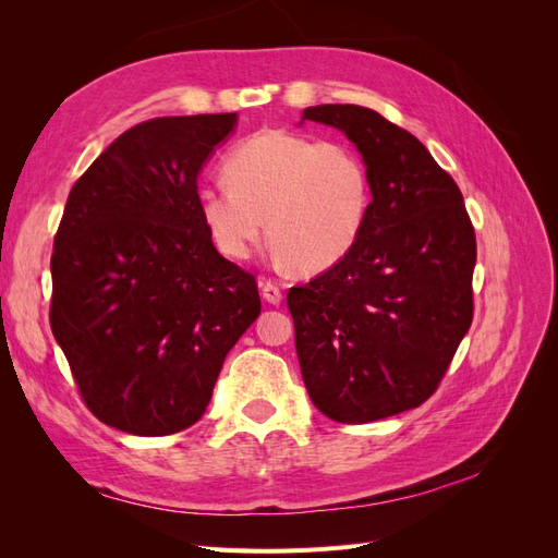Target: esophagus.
Masks as SVG:
<instances>
[{"label":"esophagus","instance_id":"esophagus-1","mask_svg":"<svg viewBox=\"0 0 558 558\" xmlns=\"http://www.w3.org/2000/svg\"><path fill=\"white\" fill-rule=\"evenodd\" d=\"M260 291H263V298L269 302V305H279L281 298H283L281 289H279L275 281H263L260 283Z\"/></svg>","mask_w":558,"mask_h":558}]
</instances>
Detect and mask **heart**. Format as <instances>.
<instances>
[{
    "instance_id": "b5f03b06",
    "label": "heart",
    "mask_w": 558,
    "mask_h": 558,
    "mask_svg": "<svg viewBox=\"0 0 558 558\" xmlns=\"http://www.w3.org/2000/svg\"><path fill=\"white\" fill-rule=\"evenodd\" d=\"M221 172L226 185L202 189L197 211L230 260H248L267 230L281 260L324 272L363 234L373 185L365 160L344 142L260 130L230 150Z\"/></svg>"
}]
</instances>
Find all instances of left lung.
Returning a JSON list of instances; mask_svg holds the SVG:
<instances>
[{
	"label": "left lung",
	"mask_w": 558,
	"mask_h": 558,
	"mask_svg": "<svg viewBox=\"0 0 558 558\" xmlns=\"http://www.w3.org/2000/svg\"><path fill=\"white\" fill-rule=\"evenodd\" d=\"M302 121L342 130L373 185L356 246L286 298L316 410L367 424L418 408L440 386L472 324L475 228L456 181L381 113L320 105Z\"/></svg>",
	"instance_id": "1"
}]
</instances>
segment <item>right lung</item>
Returning a JSON list of instances; mask_svg holds the SVG:
<instances>
[{
  "label": "right lung",
  "mask_w": 558,
  "mask_h": 558,
  "mask_svg": "<svg viewBox=\"0 0 558 558\" xmlns=\"http://www.w3.org/2000/svg\"><path fill=\"white\" fill-rule=\"evenodd\" d=\"M238 113L150 118L74 183L56 232L50 330L102 424L158 437L205 414L260 314L256 277L216 251L197 174Z\"/></svg>",
  "instance_id": "obj_1"
}]
</instances>
